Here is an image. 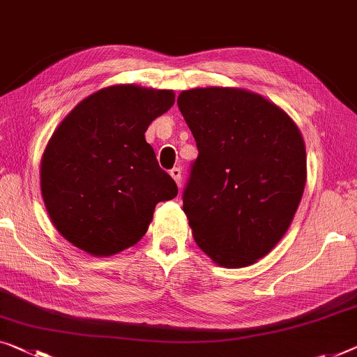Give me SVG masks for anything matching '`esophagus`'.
I'll return each instance as SVG.
<instances>
[{
    "label": "esophagus",
    "instance_id": "obj_1",
    "mask_svg": "<svg viewBox=\"0 0 357 357\" xmlns=\"http://www.w3.org/2000/svg\"><path fill=\"white\" fill-rule=\"evenodd\" d=\"M181 173H183V172H181V168H178V167H174L173 169H169V174H172V178L174 181H176V184L179 185V188H181V181H183V176H181Z\"/></svg>",
    "mask_w": 357,
    "mask_h": 357
}]
</instances>
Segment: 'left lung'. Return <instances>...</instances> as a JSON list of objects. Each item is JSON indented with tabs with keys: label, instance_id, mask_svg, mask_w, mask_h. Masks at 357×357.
Returning a JSON list of instances; mask_svg holds the SVG:
<instances>
[{
	"label": "left lung",
	"instance_id": "obj_1",
	"mask_svg": "<svg viewBox=\"0 0 357 357\" xmlns=\"http://www.w3.org/2000/svg\"><path fill=\"white\" fill-rule=\"evenodd\" d=\"M199 149L183 192L194 238L225 268L253 264L289 229L306 183L294 120L263 96L197 88L178 98Z\"/></svg>",
	"mask_w": 357,
	"mask_h": 357
}]
</instances>
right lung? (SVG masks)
Masks as SVG:
<instances>
[{
    "label": "right lung",
    "instance_id": "add662e5",
    "mask_svg": "<svg viewBox=\"0 0 357 357\" xmlns=\"http://www.w3.org/2000/svg\"><path fill=\"white\" fill-rule=\"evenodd\" d=\"M173 104L169 89L116 84L63 119L43 153L41 194L68 242L98 257L119 253L141 241L158 202L178 195L144 136Z\"/></svg>",
    "mask_w": 357,
    "mask_h": 357
}]
</instances>
